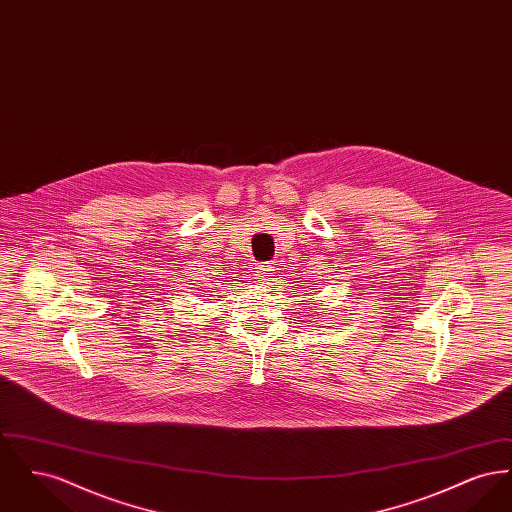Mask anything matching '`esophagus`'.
<instances>
[{"instance_id": "obj_1", "label": "esophagus", "mask_w": 512, "mask_h": 512, "mask_svg": "<svg viewBox=\"0 0 512 512\" xmlns=\"http://www.w3.org/2000/svg\"><path fill=\"white\" fill-rule=\"evenodd\" d=\"M257 276H259L261 284H270V282L274 280V267H270V265H261Z\"/></svg>"}]
</instances>
